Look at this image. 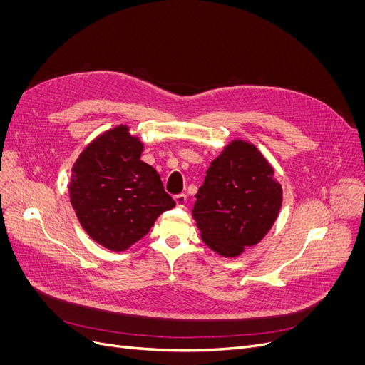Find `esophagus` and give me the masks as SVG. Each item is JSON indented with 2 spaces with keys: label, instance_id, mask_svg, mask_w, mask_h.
<instances>
[{
  "label": "esophagus",
  "instance_id": "esophagus-1",
  "mask_svg": "<svg viewBox=\"0 0 365 365\" xmlns=\"http://www.w3.org/2000/svg\"><path fill=\"white\" fill-rule=\"evenodd\" d=\"M175 201H176L178 207L185 208V207H186V204H187V195H186V194H179V195H176V197H175Z\"/></svg>",
  "mask_w": 365,
  "mask_h": 365
}]
</instances>
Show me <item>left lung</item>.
Returning <instances> with one entry per match:
<instances>
[{"label": "left lung", "instance_id": "left-lung-1", "mask_svg": "<svg viewBox=\"0 0 365 365\" xmlns=\"http://www.w3.org/2000/svg\"><path fill=\"white\" fill-rule=\"evenodd\" d=\"M281 201L271 164L255 145L234 140L210 164L192 216L212 250L235 257L267 234Z\"/></svg>", "mask_w": 365, "mask_h": 365}]
</instances>
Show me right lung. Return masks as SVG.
Wrapping results in <instances>:
<instances>
[{
    "instance_id": "right-lung-1",
    "label": "right lung",
    "mask_w": 365,
    "mask_h": 365,
    "mask_svg": "<svg viewBox=\"0 0 365 365\" xmlns=\"http://www.w3.org/2000/svg\"><path fill=\"white\" fill-rule=\"evenodd\" d=\"M142 150L128 127L118 125L96 138L72 168L75 215L84 231L112 252L127 250L176 205L157 170L140 160Z\"/></svg>"
}]
</instances>
